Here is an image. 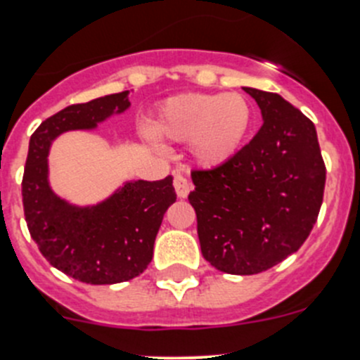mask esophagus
I'll return each mask as SVG.
<instances>
[{"label": "esophagus", "instance_id": "1", "mask_svg": "<svg viewBox=\"0 0 360 360\" xmlns=\"http://www.w3.org/2000/svg\"><path fill=\"white\" fill-rule=\"evenodd\" d=\"M174 188H176L177 197L186 198L191 190V184L190 181L186 179V176H183V174H176V176H174Z\"/></svg>", "mask_w": 360, "mask_h": 360}]
</instances>
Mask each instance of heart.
<instances>
[{"mask_svg": "<svg viewBox=\"0 0 360 360\" xmlns=\"http://www.w3.org/2000/svg\"><path fill=\"white\" fill-rule=\"evenodd\" d=\"M252 106L240 94L188 92L167 97L151 122L155 137L191 141V153L205 165L233 157L249 132Z\"/></svg>", "mask_w": 360, "mask_h": 360, "instance_id": "b5f03b06", "label": "heart"}]
</instances>
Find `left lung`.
Returning <instances> with one entry per match:
<instances>
[{
  "label": "left lung",
  "mask_w": 360,
  "mask_h": 360,
  "mask_svg": "<svg viewBox=\"0 0 360 360\" xmlns=\"http://www.w3.org/2000/svg\"><path fill=\"white\" fill-rule=\"evenodd\" d=\"M244 90L263 125L224 163L193 170L188 197L203 257L231 275L261 274L296 252L317 221L326 184L314 123L278 94Z\"/></svg>",
  "instance_id": "obj_1"
}]
</instances>
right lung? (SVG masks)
Returning a JSON list of instances; mask_svg holds the SVG:
<instances>
[{"label": "right lung", "mask_w": 360, "mask_h": 360, "mask_svg": "<svg viewBox=\"0 0 360 360\" xmlns=\"http://www.w3.org/2000/svg\"><path fill=\"white\" fill-rule=\"evenodd\" d=\"M129 106V90L72 104L46 118L29 141L22 177L29 233L52 266L85 284H118L143 274L153 257L163 214L176 202L172 176L127 181L96 205L69 203L50 186L53 141L69 130L97 129Z\"/></svg>", "instance_id": "obj_1"}]
</instances>
